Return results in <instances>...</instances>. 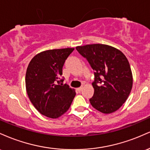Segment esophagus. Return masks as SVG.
<instances>
[{
  "instance_id": "34e87169",
  "label": "esophagus",
  "mask_w": 150,
  "mask_h": 150,
  "mask_svg": "<svg viewBox=\"0 0 150 150\" xmlns=\"http://www.w3.org/2000/svg\"><path fill=\"white\" fill-rule=\"evenodd\" d=\"M77 90L78 91V92H81V91L82 90V87H78V88H77Z\"/></svg>"
}]
</instances>
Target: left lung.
<instances>
[{
  "label": "left lung",
  "instance_id": "1",
  "mask_svg": "<svg viewBox=\"0 0 150 150\" xmlns=\"http://www.w3.org/2000/svg\"><path fill=\"white\" fill-rule=\"evenodd\" d=\"M75 49L94 70V92L89 99L90 104L103 113L117 111L128 99L132 87L127 58L118 49L105 44H89Z\"/></svg>",
  "mask_w": 150,
  "mask_h": 150
}]
</instances>
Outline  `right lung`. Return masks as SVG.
<instances>
[{
    "label": "right lung",
    "instance_id": "obj_1",
    "mask_svg": "<svg viewBox=\"0 0 150 150\" xmlns=\"http://www.w3.org/2000/svg\"><path fill=\"white\" fill-rule=\"evenodd\" d=\"M73 48L47 50L31 60L26 72L25 84L30 100L39 113L57 118L69 109L75 91L63 85V66Z\"/></svg>",
    "mask_w": 150,
    "mask_h": 150
}]
</instances>
